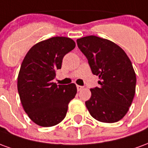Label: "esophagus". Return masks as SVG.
I'll return each mask as SVG.
<instances>
[{"instance_id":"esophagus-1","label":"esophagus","mask_w":148,"mask_h":148,"mask_svg":"<svg viewBox=\"0 0 148 148\" xmlns=\"http://www.w3.org/2000/svg\"><path fill=\"white\" fill-rule=\"evenodd\" d=\"M82 88H83V87L82 86H78V85L77 86V91H80V90H82Z\"/></svg>"}]
</instances>
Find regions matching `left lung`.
<instances>
[{
    "label": "left lung",
    "instance_id": "1",
    "mask_svg": "<svg viewBox=\"0 0 148 148\" xmlns=\"http://www.w3.org/2000/svg\"><path fill=\"white\" fill-rule=\"evenodd\" d=\"M77 44L92 73L100 78V86L90 90L86 108L97 121L117 122L127 112L136 93V77L130 59L116 43L95 36L77 39Z\"/></svg>",
    "mask_w": 148,
    "mask_h": 148
}]
</instances>
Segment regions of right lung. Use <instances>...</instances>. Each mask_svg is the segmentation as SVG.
<instances>
[{"instance_id": "right-lung-1", "label": "right lung", "mask_w": 148, "mask_h": 148, "mask_svg": "<svg viewBox=\"0 0 148 148\" xmlns=\"http://www.w3.org/2000/svg\"><path fill=\"white\" fill-rule=\"evenodd\" d=\"M75 47L73 39L52 37L28 51L21 64L18 93L24 111L42 127H51L66 116L68 104L77 93L75 84L56 85L52 80L61 69L62 58Z\"/></svg>"}]
</instances>
